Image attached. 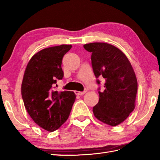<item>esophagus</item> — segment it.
Returning <instances> with one entry per match:
<instances>
[{"mask_svg": "<svg viewBox=\"0 0 160 160\" xmlns=\"http://www.w3.org/2000/svg\"><path fill=\"white\" fill-rule=\"evenodd\" d=\"M87 90H85L83 92H80V91H75V94H78V95H82V94H85L87 92Z\"/></svg>", "mask_w": 160, "mask_h": 160, "instance_id": "obj_1", "label": "esophagus"}]
</instances>
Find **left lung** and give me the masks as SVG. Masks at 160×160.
Instances as JSON below:
<instances>
[{"label": "left lung", "instance_id": "8db88e82", "mask_svg": "<svg viewBox=\"0 0 160 160\" xmlns=\"http://www.w3.org/2000/svg\"><path fill=\"white\" fill-rule=\"evenodd\" d=\"M83 47L92 53L95 77L105 80L104 90L98 92L99 102L93 107L94 115L107 125L117 126L135 109L138 81L133 68L125 54L112 44L94 42ZM97 83L100 81L97 80Z\"/></svg>", "mask_w": 160, "mask_h": 160}]
</instances>
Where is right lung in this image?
Returning <instances> with one entry per match:
<instances>
[{"label":"right lung","mask_w":160,"mask_h":160,"mask_svg":"<svg viewBox=\"0 0 160 160\" xmlns=\"http://www.w3.org/2000/svg\"><path fill=\"white\" fill-rule=\"evenodd\" d=\"M71 45L48 47L35 53L26 67L21 92L25 109L38 126L55 131L66 122L75 99L73 92L54 90L62 80L63 56Z\"/></svg>","instance_id":"add662e5"}]
</instances>
